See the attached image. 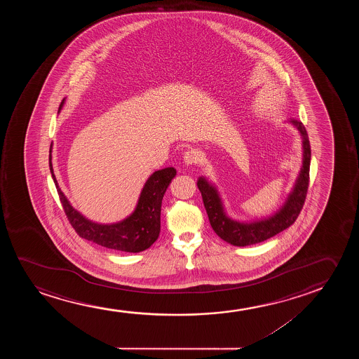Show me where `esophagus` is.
Wrapping results in <instances>:
<instances>
[{
  "mask_svg": "<svg viewBox=\"0 0 359 359\" xmlns=\"http://www.w3.org/2000/svg\"><path fill=\"white\" fill-rule=\"evenodd\" d=\"M182 158H184L185 165H192V164H196L200 161L198 153L195 149H189V151L184 153V157Z\"/></svg>",
  "mask_w": 359,
  "mask_h": 359,
  "instance_id": "34e87169",
  "label": "esophagus"
}]
</instances>
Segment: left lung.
I'll return each mask as SVG.
<instances>
[{
  "instance_id": "1",
  "label": "left lung",
  "mask_w": 359,
  "mask_h": 359,
  "mask_svg": "<svg viewBox=\"0 0 359 359\" xmlns=\"http://www.w3.org/2000/svg\"><path fill=\"white\" fill-rule=\"evenodd\" d=\"M288 123L298 130L303 147V162L292 191L288 194L285 203L273 215L254 219L239 221L231 218L226 211L221 194L213 182L205 177H198L197 187L201 191L203 205L213 231L221 239L234 246H246L267 241L272 236L294 223L304 205L309 187L310 151L309 137L304 125L299 120H290Z\"/></svg>"
}]
</instances>
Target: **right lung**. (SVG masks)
Listing matches in <instances>:
<instances>
[{
    "label": "right lung",
    "mask_w": 359,
    "mask_h": 359,
    "mask_svg": "<svg viewBox=\"0 0 359 359\" xmlns=\"http://www.w3.org/2000/svg\"><path fill=\"white\" fill-rule=\"evenodd\" d=\"M65 100L66 98L60 104L59 113L64 107ZM51 149L53 143L50 146V172L59 192L60 201L62 203L65 213L69 218L71 226H74V231H77L81 238L93 241L95 244L105 246L108 249L125 252H141L157 241L161 231L163 196L167 191L169 184L177 175L175 168L168 167L156 170L148 177L138 197L137 205L130 216L116 223L102 224L86 218L81 212L74 208L67 197L65 196L64 192L61 191L53 169Z\"/></svg>",
    "instance_id": "1"
}]
</instances>
